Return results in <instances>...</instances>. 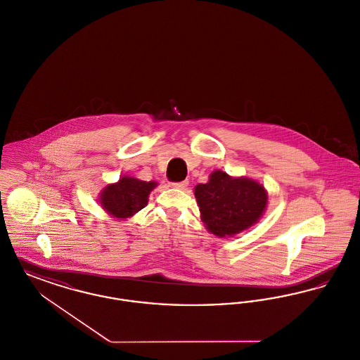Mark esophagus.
<instances>
[{
  "label": "esophagus",
  "mask_w": 360,
  "mask_h": 360,
  "mask_svg": "<svg viewBox=\"0 0 360 360\" xmlns=\"http://www.w3.org/2000/svg\"><path fill=\"white\" fill-rule=\"evenodd\" d=\"M170 186L174 188H186L188 186V181H182V182H170Z\"/></svg>",
  "instance_id": "34e87169"
}]
</instances>
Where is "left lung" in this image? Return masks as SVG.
<instances>
[{
  "label": "left lung",
  "instance_id": "obj_1",
  "mask_svg": "<svg viewBox=\"0 0 360 360\" xmlns=\"http://www.w3.org/2000/svg\"><path fill=\"white\" fill-rule=\"evenodd\" d=\"M194 195L206 229L219 238H231L257 224L269 198L257 181L233 178L221 170L212 172L206 184H198Z\"/></svg>",
  "mask_w": 360,
  "mask_h": 360
}]
</instances>
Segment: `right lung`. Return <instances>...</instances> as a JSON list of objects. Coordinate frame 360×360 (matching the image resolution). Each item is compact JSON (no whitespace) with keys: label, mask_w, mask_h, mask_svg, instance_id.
Returning <instances> with one entry per match:
<instances>
[{"label":"right lung","mask_w":360,"mask_h":360,"mask_svg":"<svg viewBox=\"0 0 360 360\" xmlns=\"http://www.w3.org/2000/svg\"><path fill=\"white\" fill-rule=\"evenodd\" d=\"M158 186L155 181H140L134 176H121L100 193V204L112 217L125 220L148 204L150 193Z\"/></svg>","instance_id":"add662e5"}]
</instances>
